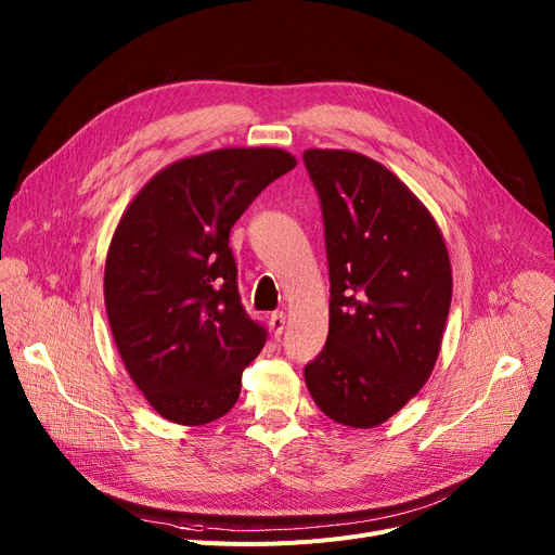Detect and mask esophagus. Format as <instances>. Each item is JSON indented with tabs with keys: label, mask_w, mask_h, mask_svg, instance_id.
Listing matches in <instances>:
<instances>
[{
	"label": "esophagus",
	"mask_w": 555,
	"mask_h": 555,
	"mask_svg": "<svg viewBox=\"0 0 555 555\" xmlns=\"http://www.w3.org/2000/svg\"><path fill=\"white\" fill-rule=\"evenodd\" d=\"M269 324H271L273 334H275V336H280V334L284 332V324H286V315H284V311H275V313H271Z\"/></svg>",
	"instance_id": "34e87169"
}]
</instances>
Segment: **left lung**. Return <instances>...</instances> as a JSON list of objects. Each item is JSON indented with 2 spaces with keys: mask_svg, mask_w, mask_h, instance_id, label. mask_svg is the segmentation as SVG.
<instances>
[{
  "mask_svg": "<svg viewBox=\"0 0 555 555\" xmlns=\"http://www.w3.org/2000/svg\"><path fill=\"white\" fill-rule=\"evenodd\" d=\"M330 262V334L305 367L315 405L349 428L397 414L435 370L452 271L430 210L380 163L307 150Z\"/></svg>",
  "mask_w": 555,
  "mask_h": 555,
  "instance_id": "8db88e82",
  "label": "left lung"
}]
</instances>
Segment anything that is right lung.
I'll return each instance as SVG.
<instances>
[{
    "label": "right lung",
    "instance_id": "right-lung-1",
    "mask_svg": "<svg viewBox=\"0 0 555 555\" xmlns=\"http://www.w3.org/2000/svg\"><path fill=\"white\" fill-rule=\"evenodd\" d=\"M296 163L278 147L181 158L120 217L105 262L107 318L125 370L163 418L206 426L237 403L267 330L242 307L228 237Z\"/></svg>",
    "mask_w": 555,
    "mask_h": 555
}]
</instances>
